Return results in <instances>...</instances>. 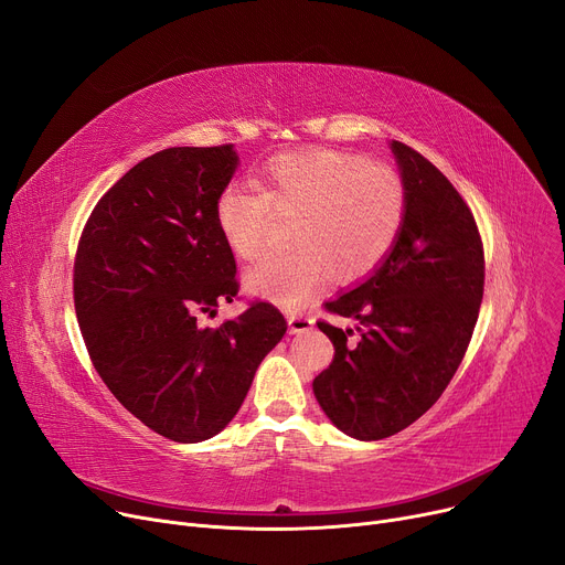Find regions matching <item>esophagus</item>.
I'll return each instance as SVG.
<instances>
[{"instance_id":"1","label":"esophagus","mask_w":565,"mask_h":565,"mask_svg":"<svg viewBox=\"0 0 565 565\" xmlns=\"http://www.w3.org/2000/svg\"><path fill=\"white\" fill-rule=\"evenodd\" d=\"M286 320H288V332L290 334H302V332L313 328V320L305 313H288Z\"/></svg>"}]
</instances>
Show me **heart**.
<instances>
[{"instance_id":"b5f03b06","label":"heart","mask_w":565,"mask_h":565,"mask_svg":"<svg viewBox=\"0 0 565 565\" xmlns=\"http://www.w3.org/2000/svg\"><path fill=\"white\" fill-rule=\"evenodd\" d=\"M273 206L298 215V247L258 258L245 273V288L300 307L332 273L339 281H354L375 270L398 241L407 192L390 164L332 148L277 156L258 169L256 188L228 185L215 201V222L231 252L252 258L265 247Z\"/></svg>"}]
</instances>
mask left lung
Masks as SVG:
<instances>
[{"label": "left lung", "instance_id": "left-lung-1", "mask_svg": "<svg viewBox=\"0 0 565 565\" xmlns=\"http://www.w3.org/2000/svg\"><path fill=\"white\" fill-rule=\"evenodd\" d=\"M407 192L392 252L366 279L328 307L354 330L318 322L334 360L313 380L328 419L373 441L401 433L447 390L469 345L483 300V245L473 215L435 164L390 141Z\"/></svg>", "mask_w": 565, "mask_h": 565}]
</instances>
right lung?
Listing matches in <instances>:
<instances>
[{
	"instance_id": "right-lung-1",
	"label": "right lung",
	"mask_w": 565,
	"mask_h": 565,
	"mask_svg": "<svg viewBox=\"0 0 565 565\" xmlns=\"http://www.w3.org/2000/svg\"><path fill=\"white\" fill-rule=\"evenodd\" d=\"M237 164L231 143L164 148L98 201L77 247L75 311L98 375L143 426L181 444L231 424L286 334L267 302L217 328L199 322L237 292L215 222Z\"/></svg>"
}]
</instances>
